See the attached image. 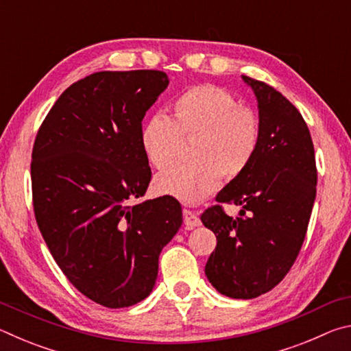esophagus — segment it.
I'll list each match as a JSON object with an SVG mask.
<instances>
[{"mask_svg": "<svg viewBox=\"0 0 351 351\" xmlns=\"http://www.w3.org/2000/svg\"><path fill=\"white\" fill-rule=\"evenodd\" d=\"M182 218H184V226H186V229L198 228V226L201 224L199 217L195 212H192V210L184 209L182 210Z\"/></svg>", "mask_w": 351, "mask_h": 351, "instance_id": "esophagus-1", "label": "esophagus"}]
</instances>
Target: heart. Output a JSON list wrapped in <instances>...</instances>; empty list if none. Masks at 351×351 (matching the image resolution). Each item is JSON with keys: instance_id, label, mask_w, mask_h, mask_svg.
Listing matches in <instances>:
<instances>
[{"instance_id": "1", "label": "heart", "mask_w": 351, "mask_h": 351, "mask_svg": "<svg viewBox=\"0 0 351 351\" xmlns=\"http://www.w3.org/2000/svg\"><path fill=\"white\" fill-rule=\"evenodd\" d=\"M193 161L178 164L154 180L159 193L184 203L206 199L218 187L221 175L240 176L257 153L260 121L247 106L237 105L232 94L215 85H195L170 105V116H152L142 123L141 148L152 167L162 170L192 141Z\"/></svg>"}]
</instances>
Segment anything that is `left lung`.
Segmentation results:
<instances>
[{
  "mask_svg": "<svg viewBox=\"0 0 351 351\" xmlns=\"http://www.w3.org/2000/svg\"><path fill=\"white\" fill-rule=\"evenodd\" d=\"M258 102L260 144L249 167L217 195L201 221L217 237L206 276L218 293L254 299L283 280L304 245L316 198L310 130L299 110L265 82L241 75Z\"/></svg>",
  "mask_w": 351,
  "mask_h": 351,
  "instance_id": "obj_1",
  "label": "left lung"
}]
</instances>
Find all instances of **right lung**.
Wrapping results in <instances>:
<instances>
[{
	"instance_id": "right-lung-1",
	"label": "right lung",
	"mask_w": 351,
	"mask_h": 351,
	"mask_svg": "<svg viewBox=\"0 0 351 351\" xmlns=\"http://www.w3.org/2000/svg\"><path fill=\"white\" fill-rule=\"evenodd\" d=\"M167 85L162 71L94 73L57 99L34 142L40 232L68 280L106 308L152 293L159 254L182 224L169 195L132 204L152 180L142 119Z\"/></svg>"
}]
</instances>
